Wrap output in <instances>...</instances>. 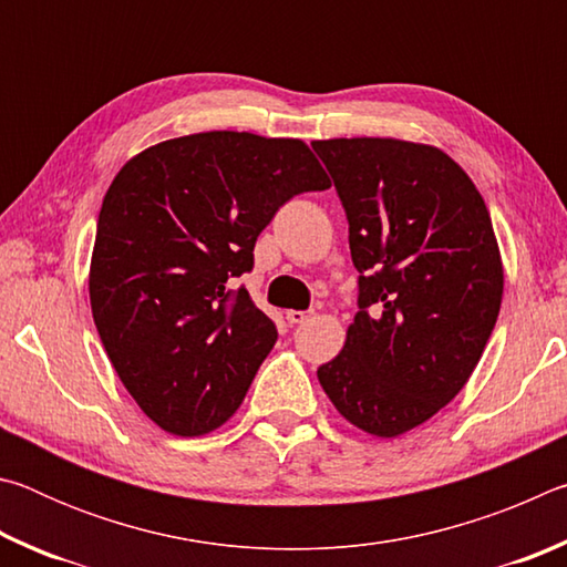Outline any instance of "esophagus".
Returning <instances> with one entry per match:
<instances>
[{
	"mask_svg": "<svg viewBox=\"0 0 567 567\" xmlns=\"http://www.w3.org/2000/svg\"><path fill=\"white\" fill-rule=\"evenodd\" d=\"M310 318H312V310H287V322L290 324H302Z\"/></svg>",
	"mask_w": 567,
	"mask_h": 567,
	"instance_id": "obj_1",
	"label": "esophagus"
}]
</instances>
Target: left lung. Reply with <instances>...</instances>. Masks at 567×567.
<instances>
[{
  "instance_id": "8db88e82",
  "label": "left lung",
  "mask_w": 567,
  "mask_h": 567,
  "mask_svg": "<svg viewBox=\"0 0 567 567\" xmlns=\"http://www.w3.org/2000/svg\"><path fill=\"white\" fill-rule=\"evenodd\" d=\"M350 225L358 315L318 368L354 427L398 437L473 375L503 302L491 213L443 150L392 137L315 140Z\"/></svg>"
}]
</instances>
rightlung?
I'll return each mask as SVG.
<instances>
[{
  "instance_id": "1",
  "label": "right lung",
  "mask_w": 567,
  "mask_h": 567,
  "mask_svg": "<svg viewBox=\"0 0 567 567\" xmlns=\"http://www.w3.org/2000/svg\"><path fill=\"white\" fill-rule=\"evenodd\" d=\"M330 179L302 140L199 132L140 152L102 199L90 302L112 368L142 412L179 437L243 405L277 342L275 322L227 280L257 235Z\"/></svg>"
}]
</instances>
